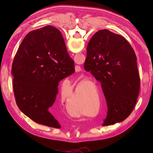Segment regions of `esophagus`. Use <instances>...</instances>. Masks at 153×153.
Instances as JSON below:
<instances>
[{
  "label": "esophagus",
  "instance_id": "esophagus-1",
  "mask_svg": "<svg viewBox=\"0 0 153 153\" xmlns=\"http://www.w3.org/2000/svg\"><path fill=\"white\" fill-rule=\"evenodd\" d=\"M77 71H78V70H77Z\"/></svg>",
  "mask_w": 153,
  "mask_h": 153
}]
</instances>
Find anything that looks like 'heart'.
<instances>
[{
    "instance_id": "b5f03b06",
    "label": "heart",
    "mask_w": 153,
    "mask_h": 153,
    "mask_svg": "<svg viewBox=\"0 0 153 153\" xmlns=\"http://www.w3.org/2000/svg\"><path fill=\"white\" fill-rule=\"evenodd\" d=\"M92 103V98L76 92L69 101V107L75 108V115H82Z\"/></svg>"
}]
</instances>
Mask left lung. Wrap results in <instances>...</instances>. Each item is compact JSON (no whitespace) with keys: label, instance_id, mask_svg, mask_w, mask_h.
<instances>
[{"label":"left lung","instance_id":"1","mask_svg":"<svg viewBox=\"0 0 153 153\" xmlns=\"http://www.w3.org/2000/svg\"><path fill=\"white\" fill-rule=\"evenodd\" d=\"M136 59L128 41L109 30L98 31L90 39L84 67L101 83L108 107L103 126L121 122L132 112L140 84Z\"/></svg>","mask_w":153,"mask_h":153}]
</instances>
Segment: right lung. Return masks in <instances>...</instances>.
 Here are the masks:
<instances>
[{
  "instance_id": "right-lung-1",
  "label": "right lung",
  "mask_w": 153,
  "mask_h": 153,
  "mask_svg": "<svg viewBox=\"0 0 153 153\" xmlns=\"http://www.w3.org/2000/svg\"><path fill=\"white\" fill-rule=\"evenodd\" d=\"M11 72L19 109L36 123L60 128L51 107L59 82L75 72L60 31L46 25L28 33L15 56Z\"/></svg>"
}]
</instances>
